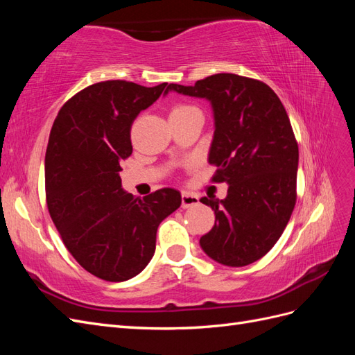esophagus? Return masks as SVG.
Returning a JSON list of instances; mask_svg holds the SVG:
<instances>
[{"label":"esophagus","mask_w":355,"mask_h":355,"mask_svg":"<svg viewBox=\"0 0 355 355\" xmlns=\"http://www.w3.org/2000/svg\"><path fill=\"white\" fill-rule=\"evenodd\" d=\"M198 202H200V200H198L197 196L189 194V192H184V194H182V207H184V209H189L192 206H197Z\"/></svg>","instance_id":"obj_1"}]
</instances>
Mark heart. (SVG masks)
Here are the masks:
<instances>
[{
	"label": "heart",
	"instance_id": "1",
	"mask_svg": "<svg viewBox=\"0 0 355 355\" xmlns=\"http://www.w3.org/2000/svg\"><path fill=\"white\" fill-rule=\"evenodd\" d=\"M192 110H197L194 106H189V105H176L173 110H171V114H182V112H188Z\"/></svg>",
	"mask_w": 355,
	"mask_h": 355
}]
</instances>
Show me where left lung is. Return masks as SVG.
I'll use <instances>...</instances> for the list:
<instances>
[{"mask_svg": "<svg viewBox=\"0 0 355 355\" xmlns=\"http://www.w3.org/2000/svg\"><path fill=\"white\" fill-rule=\"evenodd\" d=\"M168 92L210 102L209 163L218 167L213 180L228 184L223 200H200L214 211L201 249L227 266L256 262L282 237L296 202L299 149L282 101L270 85L235 73L170 84Z\"/></svg>", "mask_w": 355, "mask_h": 355, "instance_id": "8db88e82", "label": "left lung"}]
</instances>
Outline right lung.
Returning a JSON list of instances; mask_svg holds the SVG:
<instances>
[{
  "mask_svg": "<svg viewBox=\"0 0 355 355\" xmlns=\"http://www.w3.org/2000/svg\"><path fill=\"white\" fill-rule=\"evenodd\" d=\"M167 83L144 87L111 80L89 85L62 106L46 153V197L53 223L85 271L105 282L130 280L153 259L158 225L179 209L173 188L144 198L121 188L130 130Z\"/></svg>",
  "mask_w": 355,
  "mask_h": 355,
  "instance_id": "1",
  "label": "right lung"
}]
</instances>
